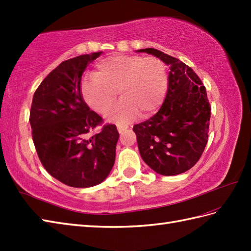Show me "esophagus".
I'll return each instance as SVG.
<instances>
[{"instance_id":"esophagus-1","label":"esophagus","mask_w":251,"mask_h":251,"mask_svg":"<svg viewBox=\"0 0 251 251\" xmlns=\"http://www.w3.org/2000/svg\"><path fill=\"white\" fill-rule=\"evenodd\" d=\"M127 128H128V126H127V125H117V130H119L120 134L124 132Z\"/></svg>"}]
</instances>
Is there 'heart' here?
<instances>
[{"label":"heart","instance_id":"heart-1","mask_svg":"<svg viewBox=\"0 0 251 251\" xmlns=\"http://www.w3.org/2000/svg\"><path fill=\"white\" fill-rule=\"evenodd\" d=\"M168 75L165 63L156 57L117 55L96 63L94 76L81 83V95L90 109L103 114L119 93L120 103L106 113L108 121L126 124L139 113L150 117L166 97Z\"/></svg>","mask_w":251,"mask_h":251}]
</instances>
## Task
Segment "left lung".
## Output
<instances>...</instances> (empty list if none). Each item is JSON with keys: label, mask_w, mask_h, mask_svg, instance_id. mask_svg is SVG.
I'll return each mask as SVG.
<instances>
[{"label": "left lung", "mask_w": 251, "mask_h": 251, "mask_svg": "<svg viewBox=\"0 0 251 251\" xmlns=\"http://www.w3.org/2000/svg\"><path fill=\"white\" fill-rule=\"evenodd\" d=\"M170 69L166 98L155 115L134 126L140 155L163 176L185 173L199 161L208 141L210 104L200 77L185 63L154 49L138 50Z\"/></svg>", "instance_id": "obj_1"}]
</instances>
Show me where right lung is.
I'll return each mask as SVG.
<instances>
[{"mask_svg": "<svg viewBox=\"0 0 251 251\" xmlns=\"http://www.w3.org/2000/svg\"><path fill=\"white\" fill-rule=\"evenodd\" d=\"M101 52L61 62L43 79L32 100L30 125L40 161L50 176L72 188L101 183L115 162L116 126L104 125L99 134L88 137L102 119L81 95L85 69Z\"/></svg>", "mask_w": 251, "mask_h": 251, "instance_id": "obj_1", "label": "right lung"}]
</instances>
